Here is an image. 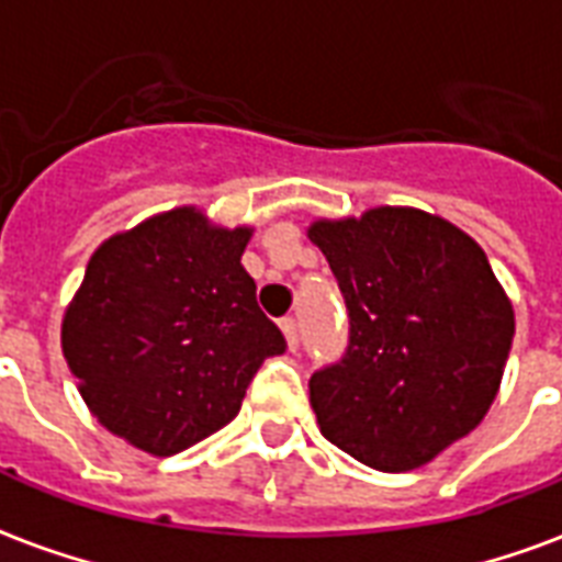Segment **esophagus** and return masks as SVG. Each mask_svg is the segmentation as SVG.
<instances>
[{
  "instance_id": "1",
  "label": "esophagus",
  "mask_w": 562,
  "mask_h": 562,
  "mask_svg": "<svg viewBox=\"0 0 562 562\" xmlns=\"http://www.w3.org/2000/svg\"><path fill=\"white\" fill-rule=\"evenodd\" d=\"M280 329L282 335H285V344H289V350L294 352L297 350V324H294V317H285V321H280Z\"/></svg>"
}]
</instances>
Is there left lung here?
<instances>
[{"label": "left lung", "instance_id": "left-lung-1", "mask_svg": "<svg viewBox=\"0 0 562 562\" xmlns=\"http://www.w3.org/2000/svg\"><path fill=\"white\" fill-rule=\"evenodd\" d=\"M350 312V347L308 379L321 435L382 472L435 461L487 417L514 344V303L487 254L414 206L317 218Z\"/></svg>", "mask_w": 562, "mask_h": 562}]
</instances>
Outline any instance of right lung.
I'll list each match as a JSON object with an SVG mask.
<instances>
[{
  "label": "right lung",
  "instance_id": "obj_1",
  "mask_svg": "<svg viewBox=\"0 0 562 562\" xmlns=\"http://www.w3.org/2000/svg\"><path fill=\"white\" fill-rule=\"evenodd\" d=\"M250 236L175 206L90 256L60 347L92 417L125 443L183 452L227 426L262 361L285 352L241 265Z\"/></svg>",
  "mask_w": 562,
  "mask_h": 562
}]
</instances>
